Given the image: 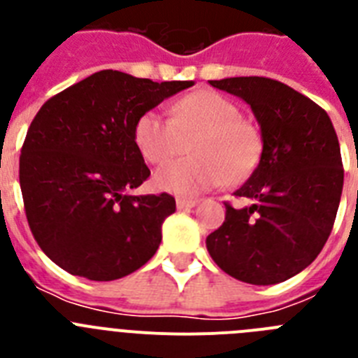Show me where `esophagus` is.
Masks as SVG:
<instances>
[{"mask_svg": "<svg viewBox=\"0 0 358 358\" xmlns=\"http://www.w3.org/2000/svg\"><path fill=\"white\" fill-rule=\"evenodd\" d=\"M197 199H177V210L185 211V210H192V208L197 206Z\"/></svg>", "mask_w": 358, "mask_h": 358, "instance_id": "1", "label": "esophagus"}]
</instances>
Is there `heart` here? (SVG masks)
<instances>
[{
	"instance_id": "obj_1",
	"label": "heart",
	"mask_w": 358,
	"mask_h": 358,
	"mask_svg": "<svg viewBox=\"0 0 358 358\" xmlns=\"http://www.w3.org/2000/svg\"><path fill=\"white\" fill-rule=\"evenodd\" d=\"M134 141L148 163L159 164L188 148L186 159L164 164L154 173L161 192L194 197L224 181L248 179L262 156L260 131L240 118V109L215 91H195L172 106V120L148 110L134 125Z\"/></svg>"
}]
</instances>
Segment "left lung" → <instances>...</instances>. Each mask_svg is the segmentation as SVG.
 Segmentation results:
<instances>
[{"label": "left lung", "instance_id": "obj_1", "mask_svg": "<svg viewBox=\"0 0 358 358\" xmlns=\"http://www.w3.org/2000/svg\"><path fill=\"white\" fill-rule=\"evenodd\" d=\"M249 103L260 125V163L226 202V220L206 238L224 273L274 285L301 273L324 248L343 194L341 147L327 110L283 82L265 77L210 80Z\"/></svg>", "mask_w": 358, "mask_h": 358}]
</instances>
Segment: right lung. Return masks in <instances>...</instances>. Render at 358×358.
Wrapping results in <instances>:
<instances>
[{
  "label": "right lung",
  "mask_w": 358,
  "mask_h": 358,
  "mask_svg": "<svg viewBox=\"0 0 358 358\" xmlns=\"http://www.w3.org/2000/svg\"><path fill=\"white\" fill-rule=\"evenodd\" d=\"M192 85L103 69L41 107L21 148L19 185L31 235L50 260L73 276L113 281L156 255L176 199L131 194L150 176L134 125Z\"/></svg>",
  "instance_id": "right-lung-1"
}]
</instances>
